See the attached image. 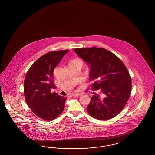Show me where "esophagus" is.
Here are the masks:
<instances>
[{
    "mask_svg": "<svg viewBox=\"0 0 155 155\" xmlns=\"http://www.w3.org/2000/svg\"><path fill=\"white\" fill-rule=\"evenodd\" d=\"M71 95L73 96H81V94H78V93H73L71 94Z\"/></svg>",
    "mask_w": 155,
    "mask_h": 155,
    "instance_id": "34e87169",
    "label": "esophagus"
}]
</instances>
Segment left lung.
<instances>
[{
    "label": "left lung",
    "mask_w": 155,
    "mask_h": 155,
    "mask_svg": "<svg viewBox=\"0 0 155 155\" xmlns=\"http://www.w3.org/2000/svg\"><path fill=\"white\" fill-rule=\"evenodd\" d=\"M74 52L89 67V80L94 92L87 110L99 120L114 117L124 108L131 91V78L122 61L113 53L96 47L77 48Z\"/></svg>",
    "instance_id": "8db88e82"
}]
</instances>
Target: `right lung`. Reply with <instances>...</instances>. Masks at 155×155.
Segmentation results:
<instances>
[{"label":"right lung","instance_id":"add662e5","mask_svg":"<svg viewBox=\"0 0 155 155\" xmlns=\"http://www.w3.org/2000/svg\"><path fill=\"white\" fill-rule=\"evenodd\" d=\"M68 50L54 51L40 57L31 66L25 75L24 96L28 106L39 118L51 121L63 111L66 97L60 96L52 89L53 70Z\"/></svg>","mask_w":155,"mask_h":155}]
</instances>
